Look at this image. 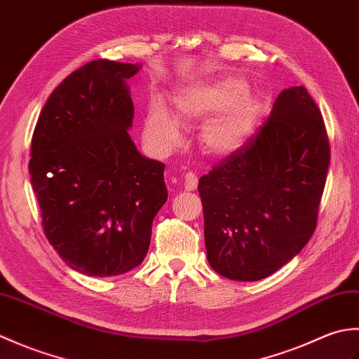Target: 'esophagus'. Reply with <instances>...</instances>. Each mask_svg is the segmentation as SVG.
Listing matches in <instances>:
<instances>
[{
    "mask_svg": "<svg viewBox=\"0 0 359 359\" xmlns=\"http://www.w3.org/2000/svg\"><path fill=\"white\" fill-rule=\"evenodd\" d=\"M197 184H199V179H197V175L194 172H187L185 174V188L188 191H194L197 188Z\"/></svg>",
    "mask_w": 359,
    "mask_h": 359,
    "instance_id": "34e87169",
    "label": "esophagus"
}]
</instances>
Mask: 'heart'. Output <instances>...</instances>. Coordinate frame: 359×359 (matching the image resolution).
Here are the masks:
<instances>
[{"label": "heart", "mask_w": 359, "mask_h": 359, "mask_svg": "<svg viewBox=\"0 0 359 359\" xmlns=\"http://www.w3.org/2000/svg\"><path fill=\"white\" fill-rule=\"evenodd\" d=\"M247 83L225 79L202 85L175 97V117L163 104L151 106L143 125L144 140L158 154H166L180 143V125L210 118L202 129V144L210 154L226 156L241 148L256 123L259 103L247 94Z\"/></svg>", "instance_id": "1"}]
</instances>
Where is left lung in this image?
<instances>
[{
    "instance_id": "1",
    "label": "left lung",
    "mask_w": 359,
    "mask_h": 359,
    "mask_svg": "<svg viewBox=\"0 0 359 359\" xmlns=\"http://www.w3.org/2000/svg\"><path fill=\"white\" fill-rule=\"evenodd\" d=\"M329 163L313 98L284 89L261 129L199 179L211 269L247 282L292 261L315 233Z\"/></svg>"
}]
</instances>
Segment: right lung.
I'll list each match as a JSON object with an SVG mask.
<instances>
[{
  "label": "right lung",
  "mask_w": 359,
  "mask_h": 359,
  "mask_svg": "<svg viewBox=\"0 0 359 359\" xmlns=\"http://www.w3.org/2000/svg\"><path fill=\"white\" fill-rule=\"evenodd\" d=\"M140 65L94 60L53 89L32 135L29 172L43 230L66 265L117 276L148 253L168 199L165 165L142 156L128 129L126 85Z\"/></svg>",
  "instance_id": "1"
}]
</instances>
